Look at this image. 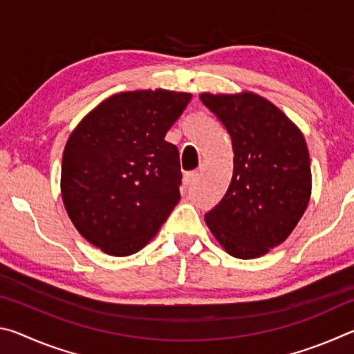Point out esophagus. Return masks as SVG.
<instances>
[{
	"instance_id": "esophagus-1",
	"label": "esophagus",
	"mask_w": 354,
	"mask_h": 354,
	"mask_svg": "<svg viewBox=\"0 0 354 354\" xmlns=\"http://www.w3.org/2000/svg\"><path fill=\"white\" fill-rule=\"evenodd\" d=\"M198 176V171H187L184 173V185H190Z\"/></svg>"
}]
</instances>
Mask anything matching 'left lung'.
I'll return each mask as SVG.
<instances>
[{
  "label": "left lung",
  "instance_id": "8db88e82",
  "mask_svg": "<svg viewBox=\"0 0 354 354\" xmlns=\"http://www.w3.org/2000/svg\"><path fill=\"white\" fill-rule=\"evenodd\" d=\"M232 142L234 170L226 194L205 215L226 253L254 259L283 243L306 211L313 189L301 131L253 92L201 93Z\"/></svg>",
  "mask_w": 354,
  "mask_h": 354
}]
</instances>
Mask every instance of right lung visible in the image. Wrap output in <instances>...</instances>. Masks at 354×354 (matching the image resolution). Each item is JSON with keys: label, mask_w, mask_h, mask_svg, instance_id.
Instances as JSON below:
<instances>
[{"label": "right lung", "mask_w": 354, "mask_h": 354, "mask_svg": "<svg viewBox=\"0 0 354 354\" xmlns=\"http://www.w3.org/2000/svg\"><path fill=\"white\" fill-rule=\"evenodd\" d=\"M190 100V93L164 88L112 95L70 134L62 201L93 247L111 256L134 254L178 205L179 153L165 134Z\"/></svg>", "instance_id": "right-lung-1"}]
</instances>
